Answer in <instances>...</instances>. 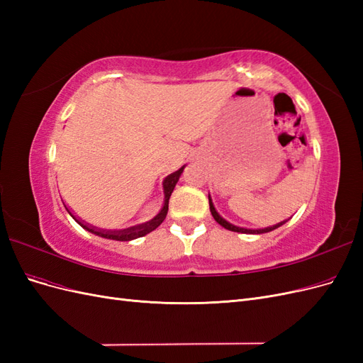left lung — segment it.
Wrapping results in <instances>:
<instances>
[{"mask_svg":"<svg viewBox=\"0 0 363 363\" xmlns=\"http://www.w3.org/2000/svg\"><path fill=\"white\" fill-rule=\"evenodd\" d=\"M208 206H211V212H212V216L215 218V221H216L218 224H221L224 228L230 230V232H238V233H245V235H260V233L272 232V230H276V228H279L280 225H283L284 223H288V219H284V221H281V223H279V224H276V225L267 227V228H256V230H252V228H244V227H238V225H233V224H230L228 221H225V219L216 212V208H215V206H213V203H212L211 195H208Z\"/></svg>","mask_w":363,"mask_h":363,"instance_id":"left-lung-1","label":"left lung"}]
</instances>
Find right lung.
Returning a JSON list of instances; mask_svg holds the SVG:
<instances>
[{
	"label": "right lung",
	"mask_w": 363,
	"mask_h": 363,
	"mask_svg": "<svg viewBox=\"0 0 363 363\" xmlns=\"http://www.w3.org/2000/svg\"><path fill=\"white\" fill-rule=\"evenodd\" d=\"M184 167H182L179 171H175L172 174H169L167 179L163 180V195H164V200H163V207L160 208V212L150 219V221L144 223V224H138V225H133V227H128V228H124V230H101V228H95L89 224H86L84 221H82V219L77 218L75 215H72V212L69 211V208L67 207V211L69 212V215L75 219L77 223H79L83 228H86L87 232H91L96 236H101V238H106V239H113V240H131V239H138V238H142L145 236L148 233H151L152 230H156L162 223L163 219L167 218V213H168V204H169V196L175 188V184H177L180 175L183 172Z\"/></svg>",
	"instance_id": "obj_1"
}]
</instances>
